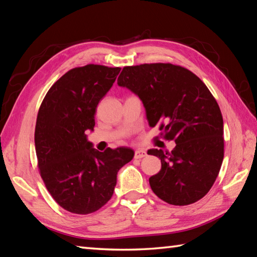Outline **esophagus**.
<instances>
[{
  "label": "esophagus",
  "instance_id": "34e87169",
  "mask_svg": "<svg viewBox=\"0 0 257 257\" xmlns=\"http://www.w3.org/2000/svg\"><path fill=\"white\" fill-rule=\"evenodd\" d=\"M147 156V152L143 149H137L135 152V158L136 159H141V158H145Z\"/></svg>",
  "mask_w": 257,
  "mask_h": 257
}]
</instances>
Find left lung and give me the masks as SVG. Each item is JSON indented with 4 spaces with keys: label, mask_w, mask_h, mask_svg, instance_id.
I'll use <instances>...</instances> for the list:
<instances>
[{
    "label": "left lung",
    "mask_w": 257,
    "mask_h": 257,
    "mask_svg": "<svg viewBox=\"0 0 257 257\" xmlns=\"http://www.w3.org/2000/svg\"><path fill=\"white\" fill-rule=\"evenodd\" d=\"M118 86L143 101L150 127L174 140L170 151L151 149L161 170L150 177L157 196L172 205H188L209 192L224 157L223 118L214 97L198 76L172 64L123 67Z\"/></svg>",
    "instance_id": "8db88e82"
}]
</instances>
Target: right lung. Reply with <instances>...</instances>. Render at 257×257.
I'll list each match as a JSON object with an SVG mask.
<instances>
[{"label":"right lung","instance_id":"1","mask_svg":"<svg viewBox=\"0 0 257 257\" xmlns=\"http://www.w3.org/2000/svg\"><path fill=\"white\" fill-rule=\"evenodd\" d=\"M120 69L92 64L70 69L51 87L38 110L35 150L41 177L53 199L75 214L105 205L119 169L135 156L128 147L98 151L86 135L94 132L97 105Z\"/></svg>","mask_w":257,"mask_h":257}]
</instances>
